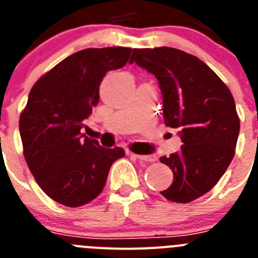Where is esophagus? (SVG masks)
<instances>
[{"label":"esophagus","instance_id":"34e87169","mask_svg":"<svg viewBox=\"0 0 258 258\" xmlns=\"http://www.w3.org/2000/svg\"><path fill=\"white\" fill-rule=\"evenodd\" d=\"M132 156L140 161H145V162H154L157 160L156 156H144V154H132Z\"/></svg>","mask_w":258,"mask_h":258}]
</instances>
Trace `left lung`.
Returning <instances> with one entry per match:
<instances>
[{"label":"left lung","mask_w":258,"mask_h":258,"mask_svg":"<svg viewBox=\"0 0 258 258\" xmlns=\"http://www.w3.org/2000/svg\"><path fill=\"white\" fill-rule=\"evenodd\" d=\"M134 62L157 78L165 124L178 128L183 143L180 151L160 158L174 174L161 195L191 203L218 183L234 158L240 130L234 97L208 64L179 49H134Z\"/></svg>","instance_id":"1"}]
</instances>
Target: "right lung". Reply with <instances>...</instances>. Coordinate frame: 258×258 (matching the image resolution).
Here are the masks:
<instances>
[{"instance_id": "add662e5", "label": "right lung", "mask_w": 258, "mask_h": 258, "mask_svg": "<svg viewBox=\"0 0 258 258\" xmlns=\"http://www.w3.org/2000/svg\"><path fill=\"white\" fill-rule=\"evenodd\" d=\"M131 51L123 46L76 51L44 74L28 95L19 118L24 158L40 188L64 207L96 199L114 161L126 154L119 147L102 148L80 130L98 104L104 76L124 66Z\"/></svg>"}]
</instances>
